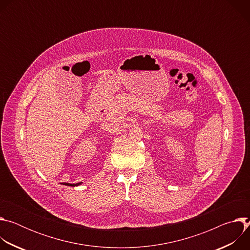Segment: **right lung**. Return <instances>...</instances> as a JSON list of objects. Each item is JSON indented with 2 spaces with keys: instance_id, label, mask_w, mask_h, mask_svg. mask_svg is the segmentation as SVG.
<instances>
[{
  "instance_id": "obj_1",
  "label": "right lung",
  "mask_w": 250,
  "mask_h": 250,
  "mask_svg": "<svg viewBox=\"0 0 250 250\" xmlns=\"http://www.w3.org/2000/svg\"><path fill=\"white\" fill-rule=\"evenodd\" d=\"M80 184H81V182H80V183H77V184H69V183H63V185H66V186H72V187L78 186V185H80Z\"/></svg>"
}]
</instances>
